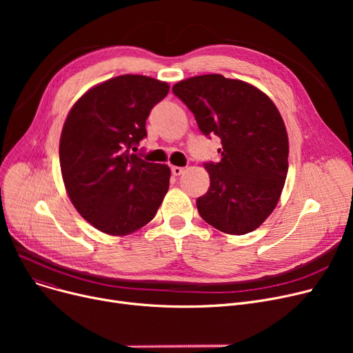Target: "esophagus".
I'll return each instance as SVG.
<instances>
[{"instance_id":"obj_1","label":"esophagus","mask_w":353,"mask_h":353,"mask_svg":"<svg viewBox=\"0 0 353 353\" xmlns=\"http://www.w3.org/2000/svg\"><path fill=\"white\" fill-rule=\"evenodd\" d=\"M183 172H184L183 167H179V165H173V167H172V173H173V176H180Z\"/></svg>"}]
</instances>
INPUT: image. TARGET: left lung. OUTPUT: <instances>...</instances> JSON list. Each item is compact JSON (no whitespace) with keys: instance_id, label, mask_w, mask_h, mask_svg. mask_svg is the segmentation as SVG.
Returning a JSON list of instances; mask_svg holds the SVG:
<instances>
[{"instance_id":"8db88e82","label":"left lung","mask_w":353,"mask_h":353,"mask_svg":"<svg viewBox=\"0 0 353 353\" xmlns=\"http://www.w3.org/2000/svg\"><path fill=\"white\" fill-rule=\"evenodd\" d=\"M173 92L203 134L221 140L220 161L203 164L210 188L196 201L199 214L220 232H253L276 208L288 174L289 141L279 110L259 88L220 74L183 80Z\"/></svg>"}]
</instances>
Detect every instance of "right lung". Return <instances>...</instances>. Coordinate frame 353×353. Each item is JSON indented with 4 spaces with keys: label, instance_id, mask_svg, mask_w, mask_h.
Returning a JSON list of instances; mask_svg holds the SVG:
<instances>
[{
    "label": "right lung",
    "instance_id": "obj_1",
    "mask_svg": "<svg viewBox=\"0 0 353 353\" xmlns=\"http://www.w3.org/2000/svg\"><path fill=\"white\" fill-rule=\"evenodd\" d=\"M167 92V83L125 74L92 87L70 110L60 140L63 180L74 208L103 233L139 230L169 190V167L133 153Z\"/></svg>",
    "mask_w": 353,
    "mask_h": 353
}]
</instances>
